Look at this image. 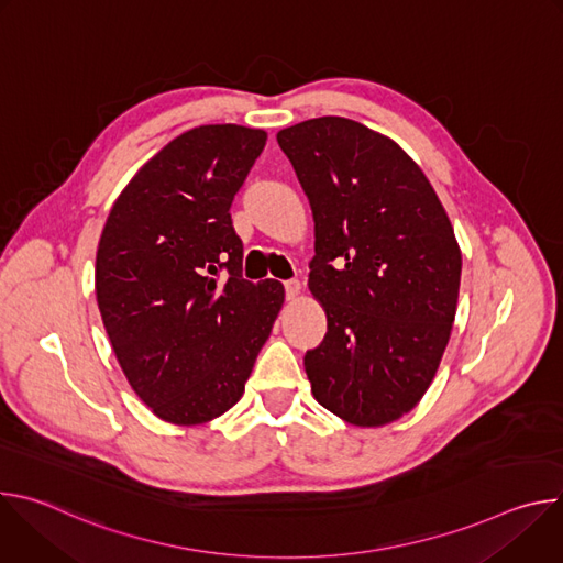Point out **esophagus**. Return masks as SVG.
Returning <instances> with one entry per match:
<instances>
[{"mask_svg":"<svg viewBox=\"0 0 563 563\" xmlns=\"http://www.w3.org/2000/svg\"><path fill=\"white\" fill-rule=\"evenodd\" d=\"M285 291H287V300H296V298L300 296L302 287H300L298 280H287V283H285Z\"/></svg>","mask_w":563,"mask_h":563,"instance_id":"obj_1","label":"esophagus"}]
</instances>
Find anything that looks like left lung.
<instances>
[{"instance_id":"1","label":"left lung","mask_w":563,"mask_h":563,"mask_svg":"<svg viewBox=\"0 0 563 563\" xmlns=\"http://www.w3.org/2000/svg\"><path fill=\"white\" fill-rule=\"evenodd\" d=\"M313 216L309 291L328 334L305 354L320 406L358 428L417 408L450 341L461 250L415 159L361 122L325 115L276 135Z\"/></svg>"}]
</instances>
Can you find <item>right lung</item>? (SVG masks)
<instances>
[{
  "instance_id": "1",
  "label": "right lung",
  "mask_w": 563,
  "mask_h": 563,
  "mask_svg": "<svg viewBox=\"0 0 563 563\" xmlns=\"http://www.w3.org/2000/svg\"><path fill=\"white\" fill-rule=\"evenodd\" d=\"M265 142L267 131L238 124L185 131L137 169L102 229V323L129 385L167 423L231 410L283 309L278 280L240 278L229 216Z\"/></svg>"
}]
</instances>
